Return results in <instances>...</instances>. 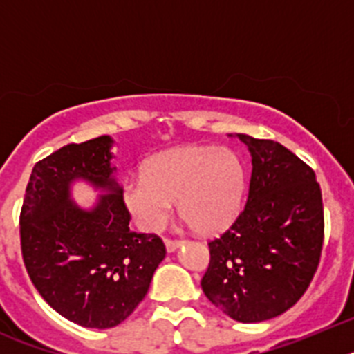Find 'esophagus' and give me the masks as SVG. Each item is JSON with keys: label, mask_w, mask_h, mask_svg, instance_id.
I'll use <instances>...</instances> for the list:
<instances>
[{"label": "esophagus", "mask_w": 354, "mask_h": 354, "mask_svg": "<svg viewBox=\"0 0 354 354\" xmlns=\"http://www.w3.org/2000/svg\"><path fill=\"white\" fill-rule=\"evenodd\" d=\"M180 243H183V241H177V239H167V241H165V245H167L168 252H175V250L180 246Z\"/></svg>", "instance_id": "esophagus-1"}]
</instances>
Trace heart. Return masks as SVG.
Returning a JSON list of instances; mask_svg holds the SVG:
<instances>
[{
    "mask_svg": "<svg viewBox=\"0 0 354 354\" xmlns=\"http://www.w3.org/2000/svg\"><path fill=\"white\" fill-rule=\"evenodd\" d=\"M245 192V165L227 147H180L154 156L145 174L124 183V198L147 232L167 227L179 200L180 214L202 234L232 223Z\"/></svg>",
    "mask_w": 354,
    "mask_h": 354,
    "instance_id": "obj_1",
    "label": "heart"
}]
</instances>
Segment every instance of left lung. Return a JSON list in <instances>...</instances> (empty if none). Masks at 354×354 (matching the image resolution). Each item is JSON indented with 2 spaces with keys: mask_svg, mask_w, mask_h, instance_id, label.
Segmentation results:
<instances>
[{
  "mask_svg": "<svg viewBox=\"0 0 354 354\" xmlns=\"http://www.w3.org/2000/svg\"><path fill=\"white\" fill-rule=\"evenodd\" d=\"M252 154L245 207L209 241V301L239 323L289 310L310 286L324 239L321 187L306 162L273 140L237 134Z\"/></svg>",
  "mask_w": 354,
  "mask_h": 354,
  "instance_id": "obj_1",
  "label": "left lung"
}]
</instances>
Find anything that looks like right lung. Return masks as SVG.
Listing matches in <instances>:
<instances>
[{
  "mask_svg": "<svg viewBox=\"0 0 354 354\" xmlns=\"http://www.w3.org/2000/svg\"><path fill=\"white\" fill-rule=\"evenodd\" d=\"M109 136L68 143L33 167L21 209V252L30 280L60 315L106 330L145 298L167 255L156 234L129 228L131 214L113 177ZM109 192L90 212L70 200L72 180Z\"/></svg>",
  "mask_w": 354,
  "mask_h": 354,
  "instance_id": "1",
  "label": "right lung"
}]
</instances>
